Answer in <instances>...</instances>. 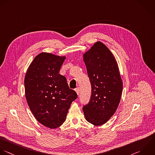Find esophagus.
<instances>
[{"label": "esophagus", "instance_id": "34e87169", "mask_svg": "<svg viewBox=\"0 0 155 155\" xmlns=\"http://www.w3.org/2000/svg\"><path fill=\"white\" fill-rule=\"evenodd\" d=\"M75 92H77V95H79V94H80V88H79V87H77V88L75 89Z\"/></svg>", "mask_w": 155, "mask_h": 155}]
</instances>
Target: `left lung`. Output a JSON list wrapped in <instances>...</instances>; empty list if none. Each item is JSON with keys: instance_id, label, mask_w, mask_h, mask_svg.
<instances>
[{"instance_id": "8db88e82", "label": "left lung", "mask_w": 155, "mask_h": 155, "mask_svg": "<svg viewBox=\"0 0 155 155\" xmlns=\"http://www.w3.org/2000/svg\"><path fill=\"white\" fill-rule=\"evenodd\" d=\"M92 93L83 107L86 120L95 126L106 123L115 114L123 91V82L117 61L110 51L96 42L83 55Z\"/></svg>"}]
</instances>
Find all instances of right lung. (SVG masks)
Returning <instances> with one entry per match:
<instances>
[{
	"label": "right lung",
	"instance_id": "add662e5",
	"mask_svg": "<svg viewBox=\"0 0 155 155\" xmlns=\"http://www.w3.org/2000/svg\"><path fill=\"white\" fill-rule=\"evenodd\" d=\"M65 57L47 52L37 55L25 77V97L36 120L50 129L60 127L70 106L77 98L66 78L59 74Z\"/></svg>",
	"mask_w": 155,
	"mask_h": 155
}]
</instances>
